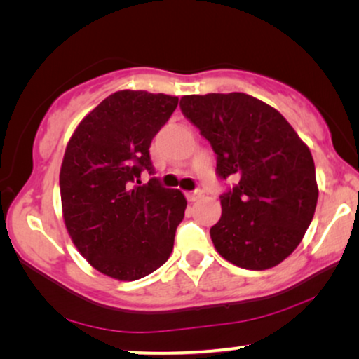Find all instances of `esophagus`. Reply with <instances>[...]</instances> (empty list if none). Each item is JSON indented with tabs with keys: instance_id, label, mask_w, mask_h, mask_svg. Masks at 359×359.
<instances>
[{
	"instance_id": "34e87169",
	"label": "esophagus",
	"mask_w": 359,
	"mask_h": 359,
	"mask_svg": "<svg viewBox=\"0 0 359 359\" xmlns=\"http://www.w3.org/2000/svg\"><path fill=\"white\" fill-rule=\"evenodd\" d=\"M201 196H203V191L201 189L189 191V193H186V198H188V201H191V203H193V201H198Z\"/></svg>"
}]
</instances>
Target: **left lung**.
<instances>
[{"label": "left lung", "mask_w": 359, "mask_h": 359, "mask_svg": "<svg viewBox=\"0 0 359 359\" xmlns=\"http://www.w3.org/2000/svg\"><path fill=\"white\" fill-rule=\"evenodd\" d=\"M217 155V175L238 178L220 196L210 238L235 266L262 271L286 259L312 222L318 188L309 147L266 102L245 93L189 95L180 101Z\"/></svg>", "instance_id": "1"}]
</instances>
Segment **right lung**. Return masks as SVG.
Wrapping results in <instances>:
<instances>
[{
  "label": "right lung",
  "mask_w": 359,
  "mask_h": 359,
  "mask_svg": "<svg viewBox=\"0 0 359 359\" xmlns=\"http://www.w3.org/2000/svg\"><path fill=\"white\" fill-rule=\"evenodd\" d=\"M178 97L122 90L101 101L68 140L60 168L65 227L86 262L106 276L135 281L170 258L186 198L154 175L150 144Z\"/></svg>",
  "instance_id": "right-lung-1"
}]
</instances>
